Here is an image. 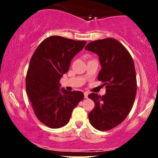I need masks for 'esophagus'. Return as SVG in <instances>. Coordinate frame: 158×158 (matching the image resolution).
Listing matches in <instances>:
<instances>
[{
	"label": "esophagus",
	"mask_w": 158,
	"mask_h": 158,
	"mask_svg": "<svg viewBox=\"0 0 158 158\" xmlns=\"http://www.w3.org/2000/svg\"><path fill=\"white\" fill-rule=\"evenodd\" d=\"M84 96H85V99H87V98H88V92H85Z\"/></svg>",
	"instance_id": "1"
}]
</instances>
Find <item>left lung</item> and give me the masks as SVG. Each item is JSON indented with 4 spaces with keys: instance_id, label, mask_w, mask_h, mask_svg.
<instances>
[{
    "instance_id": "8db88e82",
    "label": "left lung",
    "mask_w": 158,
    "mask_h": 158,
    "mask_svg": "<svg viewBox=\"0 0 158 158\" xmlns=\"http://www.w3.org/2000/svg\"><path fill=\"white\" fill-rule=\"evenodd\" d=\"M99 56L102 66L98 80L106 85V93L88 95L95 103L88 114L90 124L99 131H108L126 118L137 94V79L133 59L117 39L108 38L91 41L85 47Z\"/></svg>"
}]
</instances>
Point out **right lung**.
<instances>
[{"mask_svg": "<svg viewBox=\"0 0 158 158\" xmlns=\"http://www.w3.org/2000/svg\"><path fill=\"white\" fill-rule=\"evenodd\" d=\"M85 44V41L52 35L44 39L32 54L26 77L27 94L36 117L50 128L65 126L74 108L84 99L81 91L60 89L59 81Z\"/></svg>", "mask_w": 158, "mask_h": 158, "instance_id": "add662e5", "label": "right lung"}]
</instances>
